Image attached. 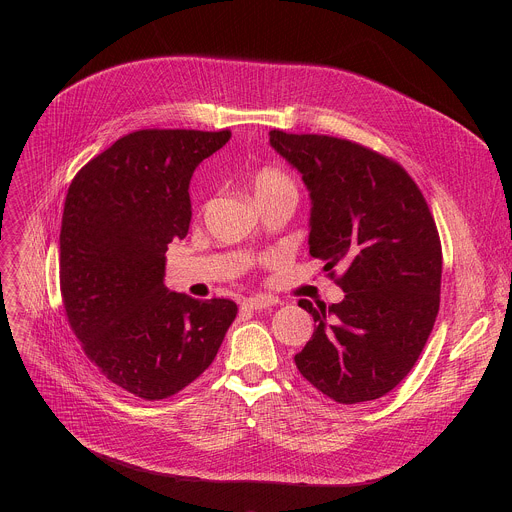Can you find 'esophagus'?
<instances>
[{
    "label": "esophagus",
    "instance_id": "1",
    "mask_svg": "<svg viewBox=\"0 0 512 512\" xmlns=\"http://www.w3.org/2000/svg\"><path fill=\"white\" fill-rule=\"evenodd\" d=\"M276 305V299L272 297H253L242 301V309H249V311H263V309H270Z\"/></svg>",
    "mask_w": 512,
    "mask_h": 512
}]
</instances>
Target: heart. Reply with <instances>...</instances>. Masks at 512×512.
<instances>
[{
	"mask_svg": "<svg viewBox=\"0 0 512 512\" xmlns=\"http://www.w3.org/2000/svg\"><path fill=\"white\" fill-rule=\"evenodd\" d=\"M253 188H255L257 201H265L282 193L297 195V186H294L292 178L276 168H261L259 172H255Z\"/></svg>",
	"mask_w": 512,
	"mask_h": 512,
	"instance_id": "heart-1",
	"label": "heart"
}]
</instances>
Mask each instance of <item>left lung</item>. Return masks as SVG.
Masks as SVG:
<instances>
[{
  "mask_svg": "<svg viewBox=\"0 0 512 512\" xmlns=\"http://www.w3.org/2000/svg\"><path fill=\"white\" fill-rule=\"evenodd\" d=\"M311 199L309 253L344 299L299 301L315 321L294 355L307 382L342 405L375 400L413 369L440 309L442 249L427 203L392 159L324 134L270 132Z\"/></svg>",
  "mask_w": 512,
  "mask_h": 512,
  "instance_id": "8db88e82",
  "label": "left lung"
}]
</instances>
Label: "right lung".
Masks as SVG:
<instances>
[{
    "mask_svg": "<svg viewBox=\"0 0 512 512\" xmlns=\"http://www.w3.org/2000/svg\"><path fill=\"white\" fill-rule=\"evenodd\" d=\"M228 130H139L80 170L66 195L60 284L85 355L122 390L161 400L213 363L236 317L228 299L166 288V251L191 226L193 172Z\"/></svg>",
    "mask_w": 512,
    "mask_h": 512,
    "instance_id": "add662e5",
    "label": "right lung"
}]
</instances>
